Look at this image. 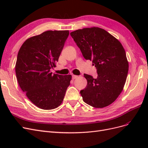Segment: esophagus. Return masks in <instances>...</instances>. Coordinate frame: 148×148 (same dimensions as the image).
Here are the masks:
<instances>
[{"label":"esophagus","mask_w":148,"mask_h":148,"mask_svg":"<svg viewBox=\"0 0 148 148\" xmlns=\"http://www.w3.org/2000/svg\"><path fill=\"white\" fill-rule=\"evenodd\" d=\"M78 78V76H77V75H72V79H77V78Z\"/></svg>","instance_id":"34e87169"}]
</instances>
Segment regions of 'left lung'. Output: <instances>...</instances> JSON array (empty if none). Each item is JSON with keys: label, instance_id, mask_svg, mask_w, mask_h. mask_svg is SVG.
Listing matches in <instances>:
<instances>
[{"label": "left lung", "instance_id": "1", "mask_svg": "<svg viewBox=\"0 0 148 148\" xmlns=\"http://www.w3.org/2000/svg\"><path fill=\"white\" fill-rule=\"evenodd\" d=\"M70 35L84 59L92 60L97 70L96 78L84 74L87 85L80 91L83 101L96 108L110 105L122 91L128 71L122 44L107 31L97 27L76 30Z\"/></svg>", "mask_w": 148, "mask_h": 148}]
</instances>
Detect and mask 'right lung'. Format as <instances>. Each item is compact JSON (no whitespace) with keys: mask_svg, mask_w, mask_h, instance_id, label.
<instances>
[{"mask_svg":"<svg viewBox=\"0 0 148 148\" xmlns=\"http://www.w3.org/2000/svg\"><path fill=\"white\" fill-rule=\"evenodd\" d=\"M69 31H47L28 39L18 53L15 73L21 90L33 104L44 110L59 107L71 75L52 74Z\"/></svg>","mask_w":148,"mask_h":148,"instance_id":"right-lung-1","label":"right lung"}]
</instances>
